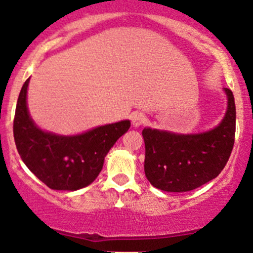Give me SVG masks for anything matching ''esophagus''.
<instances>
[{
  "instance_id": "34e87169",
  "label": "esophagus",
  "mask_w": 253,
  "mask_h": 253,
  "mask_svg": "<svg viewBox=\"0 0 253 253\" xmlns=\"http://www.w3.org/2000/svg\"><path fill=\"white\" fill-rule=\"evenodd\" d=\"M131 121H132V125H133L134 127H138V126H141L142 124H145L146 116L143 115L142 112H134V113H132Z\"/></svg>"
}]
</instances>
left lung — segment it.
<instances>
[{
    "instance_id": "obj_1",
    "label": "left lung",
    "mask_w": 253,
    "mask_h": 253,
    "mask_svg": "<svg viewBox=\"0 0 253 253\" xmlns=\"http://www.w3.org/2000/svg\"><path fill=\"white\" fill-rule=\"evenodd\" d=\"M228 106L222 122L198 134H174L145 128V173L151 185L167 192H187L221 173L235 143L236 106L225 88Z\"/></svg>"
}]
</instances>
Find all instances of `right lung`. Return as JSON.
Listing matches in <instances>:
<instances>
[{"label":"right lung","instance_id":"add662e5","mask_svg":"<svg viewBox=\"0 0 253 253\" xmlns=\"http://www.w3.org/2000/svg\"><path fill=\"white\" fill-rule=\"evenodd\" d=\"M30 79L21 88L13 120V137L21 159L52 190L76 191L94 181L116 141L128 131L129 121L106 125L86 133L63 137L35 126L26 105Z\"/></svg>","mask_w":253,"mask_h":253}]
</instances>
